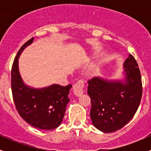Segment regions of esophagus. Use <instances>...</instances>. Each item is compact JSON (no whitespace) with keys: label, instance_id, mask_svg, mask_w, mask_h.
Masks as SVG:
<instances>
[{"label":"esophagus","instance_id":"1","mask_svg":"<svg viewBox=\"0 0 151 151\" xmlns=\"http://www.w3.org/2000/svg\"><path fill=\"white\" fill-rule=\"evenodd\" d=\"M85 88V82L83 80H80L73 85V92L76 96L82 95L84 92Z\"/></svg>","mask_w":151,"mask_h":151}]
</instances>
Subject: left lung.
<instances>
[{"label":"left lung","mask_w":151,"mask_h":151,"mask_svg":"<svg viewBox=\"0 0 151 151\" xmlns=\"http://www.w3.org/2000/svg\"><path fill=\"white\" fill-rule=\"evenodd\" d=\"M138 63L132 55L125 60V83L99 77L88 80L91 118L93 126L105 133L119 130L131 121L140 104L142 85Z\"/></svg>","instance_id":"obj_1"}]
</instances>
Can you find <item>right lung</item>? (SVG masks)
<instances>
[{
  "label": "right lung",
  "mask_w": 151,
  "mask_h": 151,
  "mask_svg": "<svg viewBox=\"0 0 151 151\" xmlns=\"http://www.w3.org/2000/svg\"><path fill=\"white\" fill-rule=\"evenodd\" d=\"M33 41L31 38L21 47L12 64V96L18 113L27 123L39 129L52 130L58 127L63 121L71 85H52L34 89L24 84L19 73L18 58L22 50Z\"/></svg>",
  "instance_id": "1"
}]
</instances>
